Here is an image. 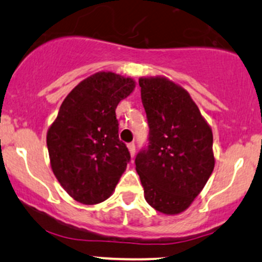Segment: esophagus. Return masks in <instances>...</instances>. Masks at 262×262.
<instances>
[{"mask_svg": "<svg viewBox=\"0 0 262 262\" xmlns=\"http://www.w3.org/2000/svg\"><path fill=\"white\" fill-rule=\"evenodd\" d=\"M128 149H129V152H130L132 158H134V155H135V144L134 143H129L128 144Z\"/></svg>", "mask_w": 262, "mask_h": 262, "instance_id": "esophagus-1", "label": "esophagus"}]
</instances>
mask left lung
Segmentation results:
<instances>
[{
    "label": "left lung",
    "instance_id": "obj_1",
    "mask_svg": "<svg viewBox=\"0 0 262 262\" xmlns=\"http://www.w3.org/2000/svg\"><path fill=\"white\" fill-rule=\"evenodd\" d=\"M149 145L135 158L144 197L164 214L191 206L214 169L212 129L189 93L166 77H140Z\"/></svg>",
    "mask_w": 262,
    "mask_h": 262
}]
</instances>
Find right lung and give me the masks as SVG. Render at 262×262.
<instances>
[{
	"mask_svg": "<svg viewBox=\"0 0 262 262\" xmlns=\"http://www.w3.org/2000/svg\"><path fill=\"white\" fill-rule=\"evenodd\" d=\"M135 87L130 77L97 73L66 96L47 134L50 165L77 202L97 204L113 193L130 160L118 137L116 108Z\"/></svg>",
	"mask_w": 262,
	"mask_h": 262,
	"instance_id": "right-lung-1",
	"label": "right lung"
}]
</instances>
